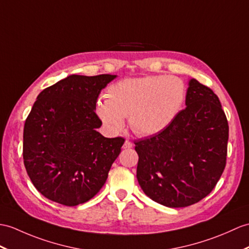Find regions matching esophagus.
Here are the masks:
<instances>
[{"label":"esophagus","instance_id":"obj_1","mask_svg":"<svg viewBox=\"0 0 249 249\" xmlns=\"http://www.w3.org/2000/svg\"><path fill=\"white\" fill-rule=\"evenodd\" d=\"M131 147H132V143L129 140H126L125 143H124V145H123V148L127 149V148H131Z\"/></svg>","mask_w":249,"mask_h":249}]
</instances>
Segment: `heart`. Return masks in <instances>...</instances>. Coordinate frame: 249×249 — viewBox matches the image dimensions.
Wrapping results in <instances>:
<instances>
[{"mask_svg": "<svg viewBox=\"0 0 249 249\" xmlns=\"http://www.w3.org/2000/svg\"><path fill=\"white\" fill-rule=\"evenodd\" d=\"M186 100V86L176 76L130 77L112 84L106 100H98L95 113L112 134L124 128L128 117L131 130L140 137L163 131L175 120Z\"/></svg>", "mask_w": 249, "mask_h": 249, "instance_id": "b5f03b06", "label": "heart"}]
</instances>
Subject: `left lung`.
Returning <instances> with one entry per match:
<instances>
[{
  "label": "left lung",
  "mask_w": 249,
  "mask_h": 249,
  "mask_svg": "<svg viewBox=\"0 0 249 249\" xmlns=\"http://www.w3.org/2000/svg\"><path fill=\"white\" fill-rule=\"evenodd\" d=\"M186 106L163 131L135 142L139 184L149 198L170 208L206 197L226 165L229 127L217 95L192 78Z\"/></svg>",
  "instance_id": "8db88e82"
}]
</instances>
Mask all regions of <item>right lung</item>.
Instances as JSON below:
<instances>
[{
	"instance_id": "right-lung-1",
	"label": "right lung",
	"mask_w": 249,
	"mask_h": 249,
	"mask_svg": "<svg viewBox=\"0 0 249 249\" xmlns=\"http://www.w3.org/2000/svg\"><path fill=\"white\" fill-rule=\"evenodd\" d=\"M115 77L73 74L37 96L24 124L23 159L35 188L50 200L84 204L106 182L125 140L97 131L95 105Z\"/></svg>"
}]
</instances>
